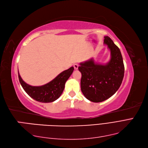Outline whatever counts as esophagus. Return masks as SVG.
Masks as SVG:
<instances>
[{
	"instance_id": "esophagus-1",
	"label": "esophagus",
	"mask_w": 148,
	"mask_h": 148,
	"mask_svg": "<svg viewBox=\"0 0 148 148\" xmlns=\"http://www.w3.org/2000/svg\"><path fill=\"white\" fill-rule=\"evenodd\" d=\"M78 66H79V64H75L74 65H73V67H74V69L75 70H78Z\"/></svg>"
}]
</instances>
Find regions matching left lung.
Segmentation results:
<instances>
[{
    "label": "left lung",
    "instance_id": "left-lung-1",
    "mask_svg": "<svg viewBox=\"0 0 148 148\" xmlns=\"http://www.w3.org/2000/svg\"><path fill=\"white\" fill-rule=\"evenodd\" d=\"M104 44L110 51V60L106 64L95 63L93 58L80 63L81 90L90 101L101 102L112 96L119 88L124 75L123 59L119 48L109 37Z\"/></svg>",
    "mask_w": 148,
    "mask_h": 148
}]
</instances>
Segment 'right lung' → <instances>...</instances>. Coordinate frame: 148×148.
Masks as SVG:
<instances>
[{"label": "right lung", "mask_w": 148, "mask_h": 148, "mask_svg": "<svg viewBox=\"0 0 148 148\" xmlns=\"http://www.w3.org/2000/svg\"><path fill=\"white\" fill-rule=\"evenodd\" d=\"M74 70L73 66L60 73L53 80L42 86H31L24 82L18 71V77L24 91L31 98L42 103L54 102L62 95L64 85Z\"/></svg>", "instance_id": "add662e5"}]
</instances>
